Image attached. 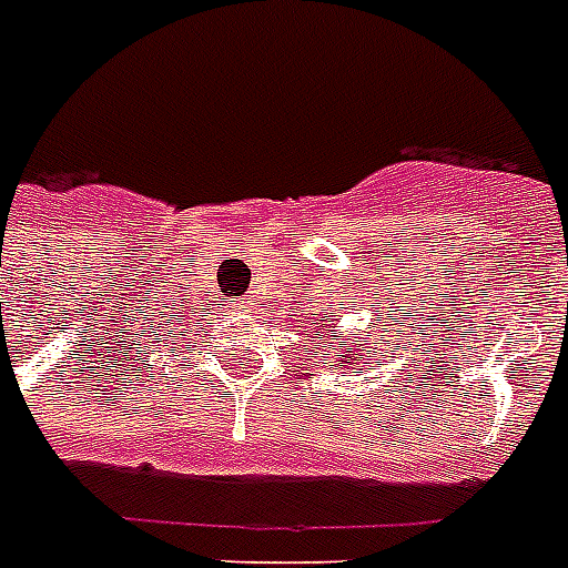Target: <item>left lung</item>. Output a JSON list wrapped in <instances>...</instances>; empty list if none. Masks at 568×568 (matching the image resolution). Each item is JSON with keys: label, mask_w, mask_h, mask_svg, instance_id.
<instances>
[{"label": "left lung", "mask_w": 568, "mask_h": 568, "mask_svg": "<svg viewBox=\"0 0 568 568\" xmlns=\"http://www.w3.org/2000/svg\"><path fill=\"white\" fill-rule=\"evenodd\" d=\"M329 315H333V312H329ZM329 315H324V321H329ZM329 333H333V329H329ZM329 333H324V336H321L318 329H315V333H312V338H318V347L321 345H327L329 351H338V359H336V365H345V363H351V365H359L363 363V354H359V345H356L354 338H351V345L347 347H336V342H333V338H329ZM377 345L379 342H374V354H377ZM329 356V354H327Z\"/></svg>", "instance_id": "obj_1"}]
</instances>
